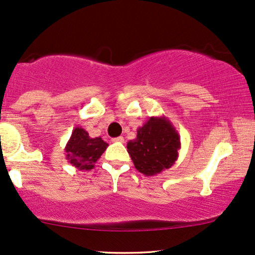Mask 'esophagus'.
<instances>
[{"mask_svg":"<svg viewBox=\"0 0 255 255\" xmlns=\"http://www.w3.org/2000/svg\"><path fill=\"white\" fill-rule=\"evenodd\" d=\"M112 141H113V142H124L125 138L122 137V136H118V137H114V138H113Z\"/></svg>","mask_w":255,"mask_h":255,"instance_id":"esophagus-1","label":"esophagus"}]
</instances>
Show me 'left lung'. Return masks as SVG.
I'll return each instance as SVG.
<instances>
[{
	"instance_id": "8db88e82",
	"label": "left lung",
	"mask_w": 255,
	"mask_h": 255,
	"mask_svg": "<svg viewBox=\"0 0 255 255\" xmlns=\"http://www.w3.org/2000/svg\"><path fill=\"white\" fill-rule=\"evenodd\" d=\"M180 148V135L166 117L148 119L138 127L136 137L127 143L135 168L146 176L170 168L178 160Z\"/></svg>"
}]
</instances>
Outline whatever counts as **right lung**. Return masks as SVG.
Instances as JSON below:
<instances>
[{
    "label": "right lung",
    "mask_w": 255,
    "mask_h": 255,
    "mask_svg": "<svg viewBox=\"0 0 255 255\" xmlns=\"http://www.w3.org/2000/svg\"><path fill=\"white\" fill-rule=\"evenodd\" d=\"M108 143L101 137H90L88 131L81 127L74 128L72 136L66 144V159L80 170L94 168L95 162L107 149Z\"/></svg>",
    "instance_id": "1"
}]
</instances>
